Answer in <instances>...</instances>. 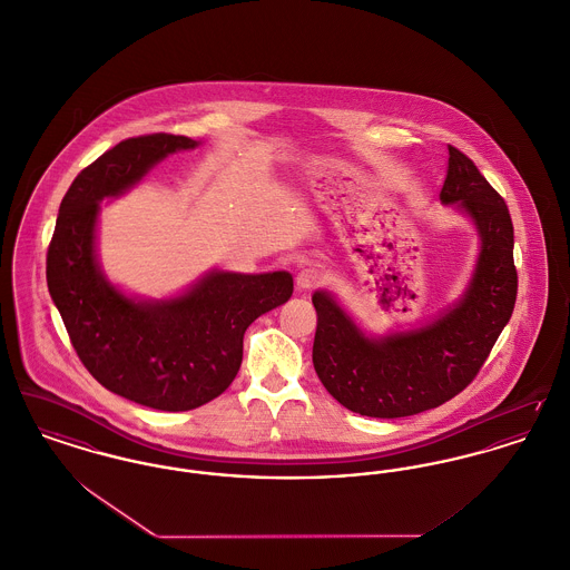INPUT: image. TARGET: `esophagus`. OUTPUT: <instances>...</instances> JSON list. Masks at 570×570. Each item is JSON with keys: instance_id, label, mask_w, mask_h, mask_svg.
Segmentation results:
<instances>
[{"instance_id": "34e87169", "label": "esophagus", "mask_w": 570, "mask_h": 570, "mask_svg": "<svg viewBox=\"0 0 570 570\" xmlns=\"http://www.w3.org/2000/svg\"><path fill=\"white\" fill-rule=\"evenodd\" d=\"M323 273L318 268L307 267L299 271L297 275V288L299 291H312V288H318L323 284Z\"/></svg>"}]
</instances>
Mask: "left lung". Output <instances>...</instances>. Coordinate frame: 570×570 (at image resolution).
<instances>
[{
	"instance_id": "1",
	"label": "left lung",
	"mask_w": 570,
	"mask_h": 570,
	"mask_svg": "<svg viewBox=\"0 0 570 570\" xmlns=\"http://www.w3.org/2000/svg\"><path fill=\"white\" fill-rule=\"evenodd\" d=\"M439 198L456 204L480 235V256L465 295L426 327L374 340L332 295L318 291L314 370L342 406L368 417H406L454 399L484 366L517 302L514 230L502 196L465 153L448 146Z\"/></svg>"
}]
</instances>
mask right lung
Wrapping results in <instances>:
<instances>
[{"mask_svg": "<svg viewBox=\"0 0 570 570\" xmlns=\"http://www.w3.org/2000/svg\"><path fill=\"white\" fill-rule=\"evenodd\" d=\"M196 146L185 135L153 134L102 153L68 187L47 252L49 295L81 364L109 392L159 411H189L224 394L243 362L245 330L293 295L286 271H213L168 302H135L105 279L95 254L99 202Z\"/></svg>", "mask_w": 570, "mask_h": 570, "instance_id": "1", "label": "right lung"}]
</instances>
